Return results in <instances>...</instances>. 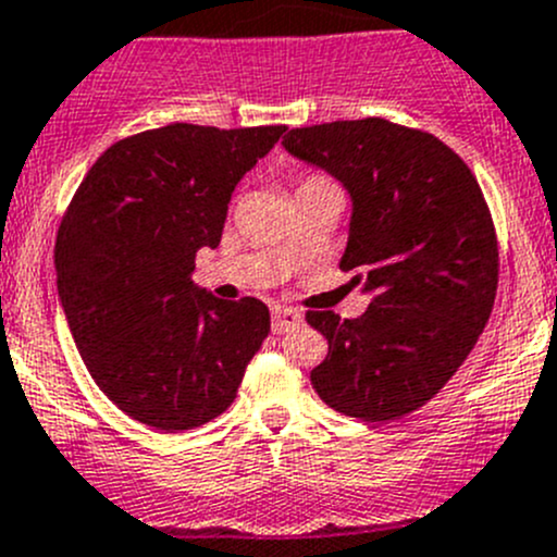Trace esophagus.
<instances>
[{"label": "esophagus", "instance_id": "34e87169", "mask_svg": "<svg viewBox=\"0 0 557 557\" xmlns=\"http://www.w3.org/2000/svg\"><path fill=\"white\" fill-rule=\"evenodd\" d=\"M304 322V314L298 309H287V306H275L273 309V333H287Z\"/></svg>", "mask_w": 557, "mask_h": 557}]
</instances>
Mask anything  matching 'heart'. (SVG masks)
Returning <instances> with one entry per match:
<instances>
[{
	"mask_svg": "<svg viewBox=\"0 0 557 557\" xmlns=\"http://www.w3.org/2000/svg\"><path fill=\"white\" fill-rule=\"evenodd\" d=\"M311 183H322V177H314V174H311V177H306L300 185H311Z\"/></svg>",
	"mask_w": 557,
	"mask_h": 557,
	"instance_id": "b5f03b06",
	"label": "heart"
}]
</instances>
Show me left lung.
Segmentation results:
<instances>
[{"mask_svg": "<svg viewBox=\"0 0 557 557\" xmlns=\"http://www.w3.org/2000/svg\"><path fill=\"white\" fill-rule=\"evenodd\" d=\"M284 150L352 199L342 270L372 295L358 320L309 311L327 338L311 385L333 410L394 421L426 405L479 342L497 293V237L468 163L380 116L293 128Z\"/></svg>", "mask_w": 557, "mask_h": 557, "instance_id": "8db88e82", "label": "left lung"}]
</instances>
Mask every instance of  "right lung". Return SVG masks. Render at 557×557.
Returning <instances> with one entry per match:
<instances>
[{
  "label": "right lung",
  "instance_id": "right-lung-1",
  "mask_svg": "<svg viewBox=\"0 0 557 557\" xmlns=\"http://www.w3.org/2000/svg\"><path fill=\"white\" fill-rule=\"evenodd\" d=\"M287 125L174 123L111 145L73 194L54 264L73 342L98 388L161 432L219 418L270 331L262 300L190 282L215 248L232 190Z\"/></svg>",
  "mask_w": 557,
  "mask_h": 557
}]
</instances>
